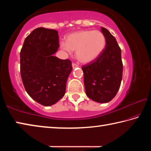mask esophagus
<instances>
[{
	"label": "esophagus",
	"mask_w": 151,
	"mask_h": 151,
	"mask_svg": "<svg viewBox=\"0 0 151 151\" xmlns=\"http://www.w3.org/2000/svg\"><path fill=\"white\" fill-rule=\"evenodd\" d=\"M72 66H73V68H76V67H78V65H76V64H75V63H73V64H72Z\"/></svg>",
	"instance_id": "esophagus-1"
}]
</instances>
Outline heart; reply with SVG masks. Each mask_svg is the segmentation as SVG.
Here are the masks:
<instances>
[{"mask_svg":"<svg viewBox=\"0 0 151 151\" xmlns=\"http://www.w3.org/2000/svg\"><path fill=\"white\" fill-rule=\"evenodd\" d=\"M60 46L68 53L76 51L79 62L87 64L96 60L103 53L106 46V38L99 30H79L68 35L66 42H61Z\"/></svg>","mask_w":151,"mask_h":151,"instance_id":"1","label":"heart"}]
</instances>
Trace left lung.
Returning a JSON list of instances; mask_svg holds the SVG:
<instances>
[{
    "mask_svg": "<svg viewBox=\"0 0 151 151\" xmlns=\"http://www.w3.org/2000/svg\"><path fill=\"white\" fill-rule=\"evenodd\" d=\"M101 32L106 47L96 60L82 66L86 94L99 103L111 101L118 92L122 77L121 50L116 40L105 28Z\"/></svg>",
    "mask_w": 151,
    "mask_h": 151,
    "instance_id": "1",
    "label": "left lung"
}]
</instances>
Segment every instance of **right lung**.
I'll return each instance as SVG.
<instances>
[{"mask_svg": "<svg viewBox=\"0 0 151 151\" xmlns=\"http://www.w3.org/2000/svg\"><path fill=\"white\" fill-rule=\"evenodd\" d=\"M58 32L39 27L25 39L20 50V75L25 90L36 102L48 106L65 94L72 63L55 57L59 47Z\"/></svg>", "mask_w": 151, "mask_h": 151, "instance_id": "add662e5", "label": "right lung"}]
</instances>
